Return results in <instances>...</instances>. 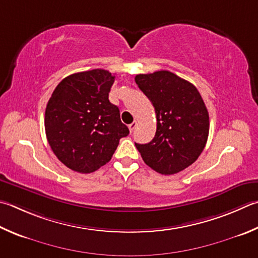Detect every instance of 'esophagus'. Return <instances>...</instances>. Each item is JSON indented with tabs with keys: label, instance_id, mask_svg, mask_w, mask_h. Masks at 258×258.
Here are the masks:
<instances>
[{
	"label": "esophagus",
	"instance_id": "esophagus-1",
	"mask_svg": "<svg viewBox=\"0 0 258 258\" xmlns=\"http://www.w3.org/2000/svg\"><path fill=\"white\" fill-rule=\"evenodd\" d=\"M137 125H138V123H137V120H134L132 124H130V125H128V128H130V132H131V133H132V132H133V131L135 130V127H137Z\"/></svg>",
	"mask_w": 258,
	"mask_h": 258
}]
</instances>
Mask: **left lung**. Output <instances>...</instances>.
I'll return each mask as SVG.
<instances>
[{"label":"left lung","instance_id":"1","mask_svg":"<svg viewBox=\"0 0 258 258\" xmlns=\"http://www.w3.org/2000/svg\"><path fill=\"white\" fill-rule=\"evenodd\" d=\"M135 82L152 102L157 131L151 142L135 143L143 161L162 175L194 163L207 144L209 113L198 89L169 71L138 74Z\"/></svg>","mask_w":258,"mask_h":258}]
</instances>
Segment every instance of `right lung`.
I'll use <instances>...</instances> for the list:
<instances>
[{"label":"right lung","instance_id":"right-lung-1","mask_svg":"<svg viewBox=\"0 0 258 258\" xmlns=\"http://www.w3.org/2000/svg\"><path fill=\"white\" fill-rule=\"evenodd\" d=\"M115 76L96 69L60 81L47 102L45 131L58 160L73 171L90 174L108 162L127 137L118 107L108 99Z\"/></svg>","mask_w":258,"mask_h":258}]
</instances>
